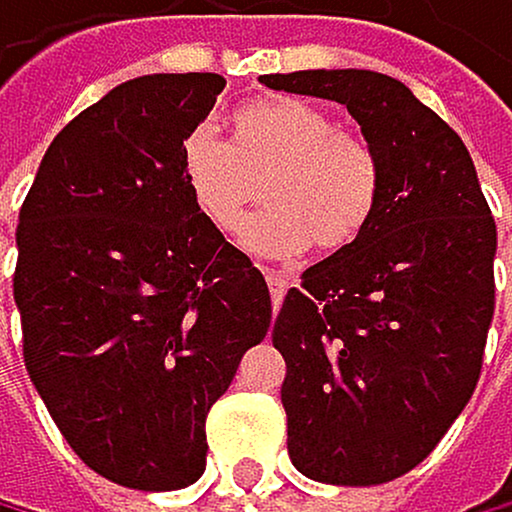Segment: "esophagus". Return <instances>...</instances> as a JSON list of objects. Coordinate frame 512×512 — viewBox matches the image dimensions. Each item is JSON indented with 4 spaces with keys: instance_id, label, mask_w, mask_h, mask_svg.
I'll return each mask as SVG.
<instances>
[{
    "instance_id": "1",
    "label": "esophagus",
    "mask_w": 512,
    "mask_h": 512,
    "mask_svg": "<svg viewBox=\"0 0 512 512\" xmlns=\"http://www.w3.org/2000/svg\"><path fill=\"white\" fill-rule=\"evenodd\" d=\"M262 275H266L269 291H272V304H275V311H278V304H282L285 291H288V278H285V275H278L275 269H262Z\"/></svg>"
}]
</instances>
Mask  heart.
Listing matches in <instances>:
<instances>
[{"instance_id":"obj_1","label":"heart","mask_w":512,"mask_h":512,"mask_svg":"<svg viewBox=\"0 0 512 512\" xmlns=\"http://www.w3.org/2000/svg\"><path fill=\"white\" fill-rule=\"evenodd\" d=\"M179 172L195 211L221 237L246 227L262 185L272 208L246 243L275 256L301 253L307 243L323 253L356 243L385 195L378 150L298 99L240 108L230 118V144L198 127L179 147Z\"/></svg>"}]
</instances>
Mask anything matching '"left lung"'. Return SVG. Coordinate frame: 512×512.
Returning <instances> with one entry per match:
<instances>
[{"label": "left lung", "instance_id": "8db88e82", "mask_svg": "<svg viewBox=\"0 0 512 512\" xmlns=\"http://www.w3.org/2000/svg\"><path fill=\"white\" fill-rule=\"evenodd\" d=\"M259 82L340 102L385 166L375 221L301 275L272 327L295 468L323 484H385L436 449L478 385L497 224L462 137L404 82L372 70Z\"/></svg>", "mask_w": 512, "mask_h": 512}]
</instances>
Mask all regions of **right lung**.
I'll use <instances>...</instances> for the list:
<instances>
[{"label": "right lung", "mask_w": 512, "mask_h": 512, "mask_svg": "<svg viewBox=\"0 0 512 512\" xmlns=\"http://www.w3.org/2000/svg\"><path fill=\"white\" fill-rule=\"evenodd\" d=\"M227 79H127L47 147L18 214L25 368L70 449L134 491L205 475V420L262 343L272 298L195 211L179 147Z\"/></svg>", "instance_id": "add662e5"}]
</instances>
